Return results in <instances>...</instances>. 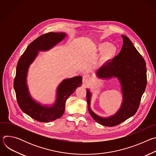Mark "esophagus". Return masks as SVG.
<instances>
[{"label":"esophagus","mask_w":156,"mask_h":156,"mask_svg":"<svg viewBox=\"0 0 156 156\" xmlns=\"http://www.w3.org/2000/svg\"><path fill=\"white\" fill-rule=\"evenodd\" d=\"M91 78L90 77V76H88L87 75H84L83 76V84H86L87 83H88L89 82H90Z\"/></svg>","instance_id":"34e87169"}]
</instances>
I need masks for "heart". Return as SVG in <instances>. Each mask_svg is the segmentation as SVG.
<instances>
[{
    "instance_id": "obj_1",
    "label": "heart",
    "mask_w": 156,
    "mask_h": 156,
    "mask_svg": "<svg viewBox=\"0 0 156 156\" xmlns=\"http://www.w3.org/2000/svg\"><path fill=\"white\" fill-rule=\"evenodd\" d=\"M96 49L99 52H103V57L105 60L112 58L117 52L116 47L108 42L99 43L97 46Z\"/></svg>"
}]
</instances>
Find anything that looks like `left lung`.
Here are the masks:
<instances>
[{
	"mask_svg": "<svg viewBox=\"0 0 156 156\" xmlns=\"http://www.w3.org/2000/svg\"><path fill=\"white\" fill-rule=\"evenodd\" d=\"M122 37L123 44L121 51L112 60L102 65L96 73L99 78L114 76L120 80L123 96L121 108L112 117H100L91 110V94L88 90L86 93L87 107L91 116L96 122L106 126L118 125L136 114L147 85V70L144 58L128 37L124 35Z\"/></svg>",
	"mask_w": 156,
	"mask_h": 156,
	"instance_id": "8db88e82",
	"label": "left lung"
}]
</instances>
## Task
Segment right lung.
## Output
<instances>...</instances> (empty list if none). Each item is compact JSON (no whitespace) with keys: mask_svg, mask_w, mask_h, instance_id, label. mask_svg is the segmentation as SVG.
I'll list each match as a JSON object with an SVG mask.
<instances>
[{"mask_svg":"<svg viewBox=\"0 0 156 156\" xmlns=\"http://www.w3.org/2000/svg\"><path fill=\"white\" fill-rule=\"evenodd\" d=\"M65 36L63 33L52 32L40 36L29 44L17 63L13 87L18 104L23 112L41 122H49L61 117L64 113L66 99L82 83L81 76L63 80L58 87L57 100L51 107L41 105L30 96L27 85V72L37 55V51L50 49Z\"/></svg>","mask_w":156,"mask_h":156,"instance_id":"obj_1","label":"right lung"}]
</instances>
